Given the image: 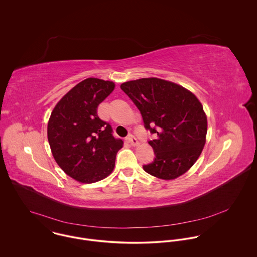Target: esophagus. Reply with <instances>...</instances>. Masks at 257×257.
I'll return each instance as SVG.
<instances>
[{
  "mask_svg": "<svg viewBox=\"0 0 257 257\" xmlns=\"http://www.w3.org/2000/svg\"><path fill=\"white\" fill-rule=\"evenodd\" d=\"M126 142L131 145V146H133V147H137V146H139V141H138V139H136L134 136H128L127 138H126Z\"/></svg>",
  "mask_w": 257,
  "mask_h": 257,
  "instance_id": "esophagus-1",
  "label": "esophagus"
}]
</instances>
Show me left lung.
Segmentation results:
<instances>
[{
    "mask_svg": "<svg viewBox=\"0 0 257 257\" xmlns=\"http://www.w3.org/2000/svg\"><path fill=\"white\" fill-rule=\"evenodd\" d=\"M120 88L141 110L146 128L156 137L148 143L155 158L144 165L145 171L162 180L183 175L206 144L208 121L199 99L181 85L155 77L127 81Z\"/></svg>",
    "mask_w": 257,
    "mask_h": 257,
    "instance_id": "1",
    "label": "left lung"
}]
</instances>
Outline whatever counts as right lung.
<instances>
[{
	"label": "right lung",
	"mask_w": 257,
	"mask_h": 257,
	"mask_svg": "<svg viewBox=\"0 0 257 257\" xmlns=\"http://www.w3.org/2000/svg\"><path fill=\"white\" fill-rule=\"evenodd\" d=\"M114 83L87 78L66 93L51 111L47 139L59 167L81 183L98 182L113 170L122 141L112 137L109 122L97 113L98 106L114 89Z\"/></svg>",
	"instance_id": "1"
}]
</instances>
